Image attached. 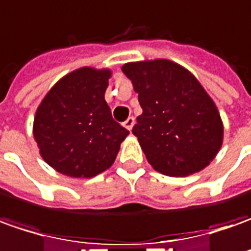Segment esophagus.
Listing matches in <instances>:
<instances>
[{
	"label": "esophagus",
	"mask_w": 251,
	"mask_h": 251,
	"mask_svg": "<svg viewBox=\"0 0 251 251\" xmlns=\"http://www.w3.org/2000/svg\"><path fill=\"white\" fill-rule=\"evenodd\" d=\"M133 125H134V118L133 117H129L127 119H126L125 122H124V126H125V127L127 129V130H129V132L132 130Z\"/></svg>",
	"instance_id": "esophagus-1"
}]
</instances>
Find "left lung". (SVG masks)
Listing matches in <instances>:
<instances>
[{"instance_id":"left-lung-1","label":"left lung","mask_w":251,"mask_h":251,"mask_svg":"<svg viewBox=\"0 0 251 251\" xmlns=\"http://www.w3.org/2000/svg\"><path fill=\"white\" fill-rule=\"evenodd\" d=\"M122 72L143 109L132 133L157 172L187 176L210 165L224 143L214 100L189 69L171 59L127 62Z\"/></svg>"}]
</instances>
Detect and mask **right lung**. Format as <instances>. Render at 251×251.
Masks as SVG:
<instances>
[{"instance_id":"obj_1","label":"right lung","mask_w":251,"mask_h":251,"mask_svg":"<svg viewBox=\"0 0 251 251\" xmlns=\"http://www.w3.org/2000/svg\"><path fill=\"white\" fill-rule=\"evenodd\" d=\"M112 72L83 66L62 76L36 109L33 137L41 158L69 177L111 168L129 132L112 119L104 99Z\"/></svg>"}]
</instances>
